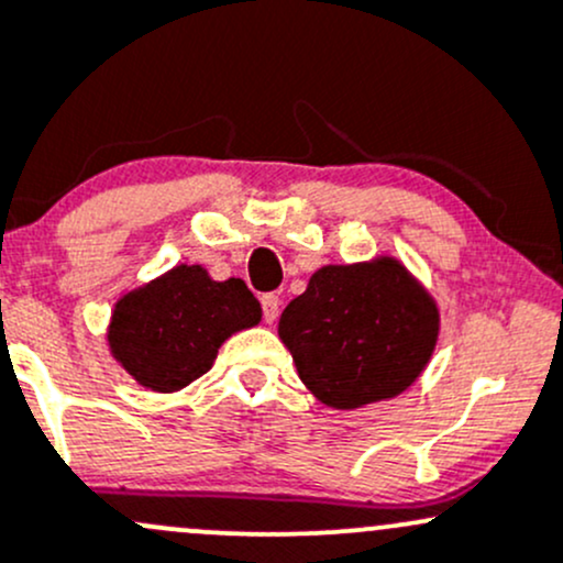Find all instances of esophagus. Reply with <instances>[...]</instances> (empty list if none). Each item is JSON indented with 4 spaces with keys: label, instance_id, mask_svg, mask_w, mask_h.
<instances>
[{
    "label": "esophagus",
    "instance_id": "34e87169",
    "mask_svg": "<svg viewBox=\"0 0 563 563\" xmlns=\"http://www.w3.org/2000/svg\"><path fill=\"white\" fill-rule=\"evenodd\" d=\"M277 312H280V296L277 294H264L262 296V314L267 323H275Z\"/></svg>",
    "mask_w": 563,
    "mask_h": 563
}]
</instances>
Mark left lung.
Listing matches in <instances>:
<instances>
[{
  "mask_svg": "<svg viewBox=\"0 0 563 563\" xmlns=\"http://www.w3.org/2000/svg\"><path fill=\"white\" fill-rule=\"evenodd\" d=\"M277 331L314 398L357 409L404 393L422 374L438 310L398 262L379 258L314 272Z\"/></svg>",
  "mask_w": 563,
  "mask_h": 563,
  "instance_id": "obj_1",
  "label": "left lung"
}]
</instances>
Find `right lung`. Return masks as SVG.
I'll return each instance as SVG.
<instances>
[{"label": "right lung", "instance_id": "obj_1", "mask_svg": "<svg viewBox=\"0 0 563 563\" xmlns=\"http://www.w3.org/2000/svg\"><path fill=\"white\" fill-rule=\"evenodd\" d=\"M258 320L262 307L240 277L216 283L184 264L120 299L109 344L141 385L173 393L213 366L227 336Z\"/></svg>", "mask_w": 563, "mask_h": 563}]
</instances>
